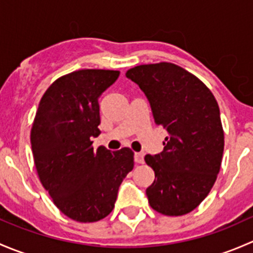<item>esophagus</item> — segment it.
<instances>
[{
	"label": "esophagus",
	"instance_id": "obj_1",
	"mask_svg": "<svg viewBox=\"0 0 253 253\" xmlns=\"http://www.w3.org/2000/svg\"><path fill=\"white\" fill-rule=\"evenodd\" d=\"M134 162H136L137 164H143V163H144V153H134Z\"/></svg>",
	"mask_w": 253,
	"mask_h": 253
}]
</instances>
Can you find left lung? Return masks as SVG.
<instances>
[{
    "instance_id": "left-lung-1",
    "label": "left lung",
    "mask_w": 253,
    "mask_h": 253,
    "mask_svg": "<svg viewBox=\"0 0 253 253\" xmlns=\"http://www.w3.org/2000/svg\"><path fill=\"white\" fill-rule=\"evenodd\" d=\"M144 91L155 124L169 136L160 154L144 157L155 180L145 193L150 207L178 216L197 208L220 170L224 131L218 103L208 86L170 62L136 66L126 72Z\"/></svg>"
}]
</instances>
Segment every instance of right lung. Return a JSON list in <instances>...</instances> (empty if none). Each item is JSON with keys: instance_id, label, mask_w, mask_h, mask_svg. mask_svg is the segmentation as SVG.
<instances>
[{"instance_id": "obj_1", "label": "right lung", "mask_w": 253, "mask_h": 253, "mask_svg": "<svg viewBox=\"0 0 253 253\" xmlns=\"http://www.w3.org/2000/svg\"><path fill=\"white\" fill-rule=\"evenodd\" d=\"M119 71L79 70L57 78L42 95L30 132L34 164L53 205L79 223L108 216L133 169V152L93 148L100 131L98 98Z\"/></svg>"}]
</instances>
